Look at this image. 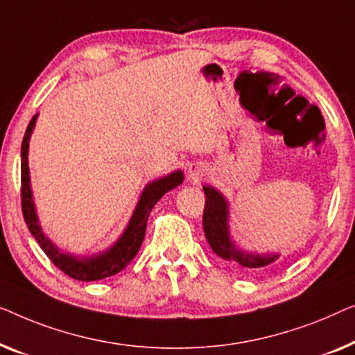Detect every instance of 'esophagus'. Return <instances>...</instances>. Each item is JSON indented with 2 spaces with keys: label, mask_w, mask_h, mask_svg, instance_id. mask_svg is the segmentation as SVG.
Returning a JSON list of instances; mask_svg holds the SVG:
<instances>
[{
  "label": "esophagus",
  "mask_w": 355,
  "mask_h": 355,
  "mask_svg": "<svg viewBox=\"0 0 355 355\" xmlns=\"http://www.w3.org/2000/svg\"><path fill=\"white\" fill-rule=\"evenodd\" d=\"M204 175H206V168L201 164H191L188 167V178L191 180L193 183H198Z\"/></svg>",
  "instance_id": "esophagus-1"
}]
</instances>
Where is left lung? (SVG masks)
Masks as SVG:
<instances>
[{
	"label": "left lung",
	"instance_id": "obj_1",
	"mask_svg": "<svg viewBox=\"0 0 355 355\" xmlns=\"http://www.w3.org/2000/svg\"><path fill=\"white\" fill-rule=\"evenodd\" d=\"M202 189L206 194V206H204L202 216L204 234H206L209 246L218 257L233 263L234 267L241 268L244 272L263 270V268L279 262L278 252L257 254L239 249L230 236V209L227 198L218 189L209 187V184H204Z\"/></svg>",
	"mask_w": 355,
	"mask_h": 355
}]
</instances>
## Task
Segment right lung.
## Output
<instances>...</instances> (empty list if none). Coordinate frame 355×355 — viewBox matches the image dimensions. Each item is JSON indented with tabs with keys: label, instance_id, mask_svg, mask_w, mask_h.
<instances>
[{
	"label": "right lung",
	"instance_id": "obj_1",
	"mask_svg": "<svg viewBox=\"0 0 355 355\" xmlns=\"http://www.w3.org/2000/svg\"><path fill=\"white\" fill-rule=\"evenodd\" d=\"M37 117L38 114H35L32 121H30L26 130V135H24L21 148V198L24 220H26L32 236L37 239L40 248H42L44 254L51 259L54 266H56L59 270L66 273V275L73 279H80V282H96V279L116 275V273L123 270L138 254L144 239V233H146V222L149 212L153 211V207L156 206L157 201L164 196V194L183 183V172L175 171L168 173L166 177L149 182L146 187L143 188L137 202V207H135L125 230H123V233L119 236L117 241L114 243L111 248H107L106 251L87 257L64 252L62 249H59L56 244L44 234L42 225H40L37 209H35L28 171V143L35 128V123H37Z\"/></svg>",
	"mask_w": 355,
	"mask_h": 355
}]
</instances>
